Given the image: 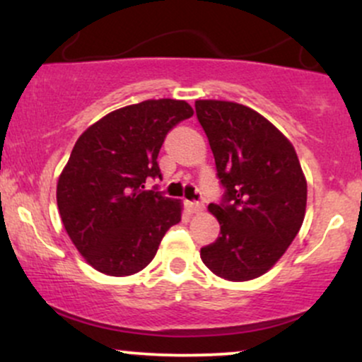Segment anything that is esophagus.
Here are the masks:
<instances>
[{
	"instance_id": "esophagus-1",
	"label": "esophagus",
	"mask_w": 362,
	"mask_h": 362,
	"mask_svg": "<svg viewBox=\"0 0 362 362\" xmlns=\"http://www.w3.org/2000/svg\"><path fill=\"white\" fill-rule=\"evenodd\" d=\"M185 206L187 209H189V213H201V211L204 209V204H202V202L195 201H185Z\"/></svg>"
}]
</instances>
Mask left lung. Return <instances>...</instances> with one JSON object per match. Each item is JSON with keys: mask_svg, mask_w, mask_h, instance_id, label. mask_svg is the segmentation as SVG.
Segmentation results:
<instances>
[{"mask_svg": "<svg viewBox=\"0 0 362 362\" xmlns=\"http://www.w3.org/2000/svg\"><path fill=\"white\" fill-rule=\"evenodd\" d=\"M224 194L209 211L219 236L201 248L206 267L226 281L262 276L284 255L306 211V178L293 144L250 107L197 100Z\"/></svg>", "mask_w": 362, "mask_h": 362, "instance_id": "1", "label": "left lung"}]
</instances>
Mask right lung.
I'll use <instances>...</instances> for the list:
<instances>
[{
  "instance_id": "add662e5",
  "label": "right lung",
  "mask_w": 362,
  "mask_h": 362,
  "mask_svg": "<svg viewBox=\"0 0 362 362\" xmlns=\"http://www.w3.org/2000/svg\"><path fill=\"white\" fill-rule=\"evenodd\" d=\"M192 114L184 100H146L110 112L78 138L56 195L62 224L91 267L117 277L143 271L180 221V201L144 184L161 177V144Z\"/></svg>"
}]
</instances>
